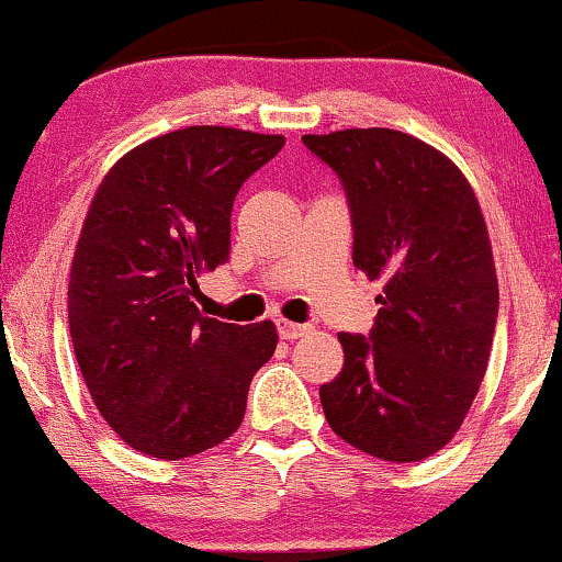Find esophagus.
I'll use <instances>...</instances> for the list:
<instances>
[{
	"label": "esophagus",
	"mask_w": 562,
	"mask_h": 562,
	"mask_svg": "<svg viewBox=\"0 0 562 562\" xmlns=\"http://www.w3.org/2000/svg\"><path fill=\"white\" fill-rule=\"evenodd\" d=\"M312 327L308 325H299V322H288V319H280L277 322V333H280V338L285 340H295V338H303Z\"/></svg>",
	"instance_id": "34e87169"
}]
</instances>
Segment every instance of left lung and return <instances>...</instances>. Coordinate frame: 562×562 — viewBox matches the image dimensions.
Masks as SVG:
<instances>
[{
  "instance_id": "8db88e82",
  "label": "left lung",
  "mask_w": 562,
  "mask_h": 562,
  "mask_svg": "<svg viewBox=\"0 0 562 562\" xmlns=\"http://www.w3.org/2000/svg\"><path fill=\"white\" fill-rule=\"evenodd\" d=\"M344 182L353 267L383 280L370 335L340 333L319 389L330 428L385 462H420L460 430L486 375L499 288L479 198L436 147L396 128L303 134Z\"/></svg>"
}]
</instances>
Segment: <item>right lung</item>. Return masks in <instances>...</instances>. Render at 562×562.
<instances>
[{
    "label": "right lung",
    "instance_id": "add662e5",
    "mask_svg": "<svg viewBox=\"0 0 562 562\" xmlns=\"http://www.w3.org/2000/svg\"><path fill=\"white\" fill-rule=\"evenodd\" d=\"M282 145L187 126L128 150L97 187L70 263V338L100 415L142 454L182 460L229 438L272 359V322L203 317L192 295L229 259L237 190Z\"/></svg>",
    "mask_w": 562,
    "mask_h": 562
}]
</instances>
